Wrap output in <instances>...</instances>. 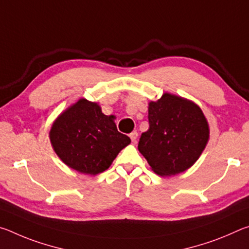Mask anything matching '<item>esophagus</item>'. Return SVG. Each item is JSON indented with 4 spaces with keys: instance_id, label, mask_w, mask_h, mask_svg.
<instances>
[{
    "instance_id": "obj_1",
    "label": "esophagus",
    "mask_w": 249,
    "mask_h": 249,
    "mask_svg": "<svg viewBox=\"0 0 249 249\" xmlns=\"http://www.w3.org/2000/svg\"><path fill=\"white\" fill-rule=\"evenodd\" d=\"M129 137H130V140H132L133 142H136V140H137V137H138V133L136 132V130H134V132H132V133L129 134Z\"/></svg>"
}]
</instances>
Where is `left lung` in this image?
<instances>
[{"label": "left lung", "instance_id": "left-lung-1", "mask_svg": "<svg viewBox=\"0 0 249 249\" xmlns=\"http://www.w3.org/2000/svg\"><path fill=\"white\" fill-rule=\"evenodd\" d=\"M148 121L149 128L142 134L138 150L161 177L189 169L208 144V121L190 100L162 94L156 102H149Z\"/></svg>", "mask_w": 249, "mask_h": 249}]
</instances>
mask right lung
Returning a JSON list of instances; mask_svg holds the SVG:
<instances>
[{"mask_svg": "<svg viewBox=\"0 0 249 249\" xmlns=\"http://www.w3.org/2000/svg\"><path fill=\"white\" fill-rule=\"evenodd\" d=\"M114 115L95 102L80 99L53 123L49 138L54 153L71 169L95 176L112 165L130 138L117 130Z\"/></svg>", "mask_w": 249, "mask_h": 249, "instance_id": "right-lung-1", "label": "right lung"}]
</instances>
